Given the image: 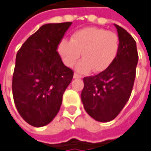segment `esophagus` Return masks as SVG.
<instances>
[{
  "instance_id": "34e87169",
  "label": "esophagus",
  "mask_w": 151,
  "mask_h": 151,
  "mask_svg": "<svg viewBox=\"0 0 151 151\" xmlns=\"http://www.w3.org/2000/svg\"><path fill=\"white\" fill-rule=\"evenodd\" d=\"M73 78H81L82 76L80 75V74H78V73H74V74H73Z\"/></svg>"
}]
</instances>
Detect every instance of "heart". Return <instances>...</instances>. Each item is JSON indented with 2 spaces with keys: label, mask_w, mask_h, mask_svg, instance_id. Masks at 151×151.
I'll list each match as a JSON object with an SVG mask.
<instances>
[{
  "label": "heart",
  "mask_w": 151,
  "mask_h": 151,
  "mask_svg": "<svg viewBox=\"0 0 151 151\" xmlns=\"http://www.w3.org/2000/svg\"><path fill=\"white\" fill-rule=\"evenodd\" d=\"M120 49L118 36L104 29L87 27L75 31L71 39H63L58 45V52L64 64L72 67L80 58L83 59L76 65L79 73H95L106 70L115 60Z\"/></svg>",
  "instance_id": "1"
}]
</instances>
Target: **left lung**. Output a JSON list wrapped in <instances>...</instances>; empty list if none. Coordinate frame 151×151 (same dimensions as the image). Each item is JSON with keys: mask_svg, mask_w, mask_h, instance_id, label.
Segmentation results:
<instances>
[{"mask_svg": "<svg viewBox=\"0 0 151 151\" xmlns=\"http://www.w3.org/2000/svg\"><path fill=\"white\" fill-rule=\"evenodd\" d=\"M120 49L114 62L95 76L85 77L81 101L86 113L101 122L114 119L128 102L138 62L136 43L123 28L114 24Z\"/></svg>", "mask_w": 151, "mask_h": 151, "instance_id": "1", "label": "left lung"}]
</instances>
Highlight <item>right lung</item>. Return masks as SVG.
I'll use <instances>...</instances> for the list:
<instances>
[{
  "label": "right lung",
  "instance_id": "1",
  "mask_svg": "<svg viewBox=\"0 0 151 151\" xmlns=\"http://www.w3.org/2000/svg\"><path fill=\"white\" fill-rule=\"evenodd\" d=\"M72 22L47 23L18 50L12 81L16 109L29 124L40 128L58 114L73 72L66 67L58 46Z\"/></svg>",
  "mask_w": 151,
  "mask_h": 151
}]
</instances>
